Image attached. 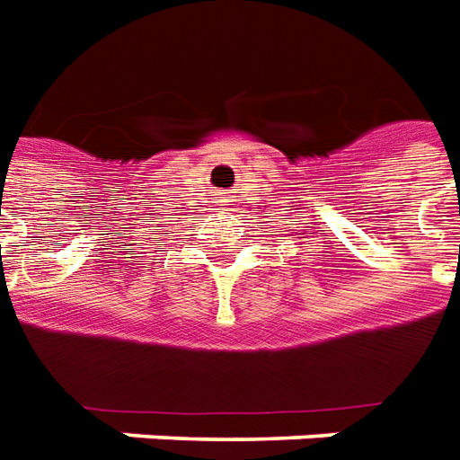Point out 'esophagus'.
I'll return each mask as SVG.
<instances>
[{
	"mask_svg": "<svg viewBox=\"0 0 460 460\" xmlns=\"http://www.w3.org/2000/svg\"><path fill=\"white\" fill-rule=\"evenodd\" d=\"M217 195H223V193H217ZM215 203H225V200H215Z\"/></svg>",
	"mask_w": 460,
	"mask_h": 460,
	"instance_id": "esophagus-1",
	"label": "esophagus"
}]
</instances>
